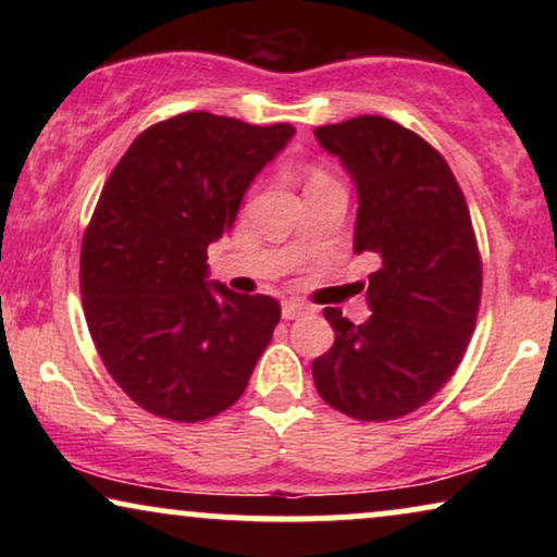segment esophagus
I'll list each match as a JSON object with an SVG mask.
<instances>
[{
    "label": "esophagus",
    "mask_w": 557,
    "mask_h": 557,
    "mask_svg": "<svg viewBox=\"0 0 557 557\" xmlns=\"http://www.w3.org/2000/svg\"><path fill=\"white\" fill-rule=\"evenodd\" d=\"M309 304L304 301H296V299H286L284 304H281V317L284 319H296V317H304L309 314Z\"/></svg>",
    "instance_id": "obj_1"
}]
</instances>
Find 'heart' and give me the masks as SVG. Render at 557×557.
I'll list each match as a JSON object with an SVG mask.
<instances>
[{"mask_svg":"<svg viewBox=\"0 0 557 557\" xmlns=\"http://www.w3.org/2000/svg\"><path fill=\"white\" fill-rule=\"evenodd\" d=\"M317 177H324V174H322V172H314V174H311V180H317Z\"/></svg>","mask_w":557,"mask_h":557,"instance_id":"obj_1","label":"heart"}]
</instances>
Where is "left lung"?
I'll return each mask as SVG.
<instances>
[{
    "label": "left lung",
    "mask_w": 557,
    "mask_h": 557,
    "mask_svg": "<svg viewBox=\"0 0 557 557\" xmlns=\"http://www.w3.org/2000/svg\"><path fill=\"white\" fill-rule=\"evenodd\" d=\"M357 187L355 250L380 269L368 278L370 319L324 309L330 352L311 362L324 403L357 421H393L436 395L476 324L482 261L467 200L446 159L383 116L314 128Z\"/></svg>",
    "instance_id": "obj_1"
}]
</instances>
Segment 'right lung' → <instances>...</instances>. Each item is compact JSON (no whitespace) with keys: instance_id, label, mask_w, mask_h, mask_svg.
Segmentation results:
<instances>
[{"instance_id":"1","label":"right lung","mask_w":557,"mask_h":557,"mask_svg":"<svg viewBox=\"0 0 557 557\" xmlns=\"http://www.w3.org/2000/svg\"><path fill=\"white\" fill-rule=\"evenodd\" d=\"M294 134L180 113L136 136L103 185L81 250L83 311L106 370L149 413H223L269 347L278 301L210 281L208 246Z\"/></svg>"}]
</instances>
